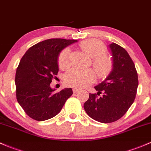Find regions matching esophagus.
I'll return each mask as SVG.
<instances>
[{"label":"esophagus","instance_id":"obj_1","mask_svg":"<svg viewBox=\"0 0 151 151\" xmlns=\"http://www.w3.org/2000/svg\"><path fill=\"white\" fill-rule=\"evenodd\" d=\"M78 90H79L78 88H75L73 89V91L74 93H76V92H78Z\"/></svg>","mask_w":151,"mask_h":151}]
</instances>
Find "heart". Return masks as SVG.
I'll use <instances>...</instances> for the list:
<instances>
[{"label": "heart", "mask_w": 151, "mask_h": 151, "mask_svg": "<svg viewBox=\"0 0 151 151\" xmlns=\"http://www.w3.org/2000/svg\"><path fill=\"white\" fill-rule=\"evenodd\" d=\"M79 47L87 55L92 58V65L99 78H105L111 73L113 61L106 55L107 50L103 43L96 40H86L80 42ZM58 63L61 69H66L70 66V48H65L60 52ZM64 80L69 86L83 88L95 82L96 73L92 69L72 68L66 73Z\"/></svg>", "instance_id": "1"}]
</instances>
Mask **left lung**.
Returning <instances> with one entry per match:
<instances>
[{"label": "left lung", "mask_w": 151, "mask_h": 151, "mask_svg": "<svg viewBox=\"0 0 151 151\" xmlns=\"http://www.w3.org/2000/svg\"><path fill=\"white\" fill-rule=\"evenodd\" d=\"M109 48L113 56L112 71L94 87L98 93H89L83 104L87 114L102 123L113 122L124 116L134 102L138 86L137 70L127 52L115 43L109 45Z\"/></svg>", "instance_id": "1"}]
</instances>
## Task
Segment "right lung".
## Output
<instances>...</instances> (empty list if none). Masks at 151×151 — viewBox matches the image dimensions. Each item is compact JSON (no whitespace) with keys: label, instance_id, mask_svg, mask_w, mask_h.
<instances>
[{"label":"right lung","instance_id":"obj_1","mask_svg":"<svg viewBox=\"0 0 151 151\" xmlns=\"http://www.w3.org/2000/svg\"><path fill=\"white\" fill-rule=\"evenodd\" d=\"M76 40L49 39L33 45L21 59L15 77L17 101L26 114L37 121L54 117L73 94L71 88L58 93L50 83L58 75V58Z\"/></svg>","mask_w":151,"mask_h":151}]
</instances>
